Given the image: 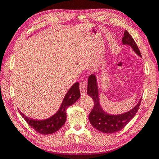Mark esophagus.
Wrapping results in <instances>:
<instances>
[{
    "mask_svg": "<svg viewBox=\"0 0 159 159\" xmlns=\"http://www.w3.org/2000/svg\"><path fill=\"white\" fill-rule=\"evenodd\" d=\"M80 90L82 95H85L87 91V83L85 81H82L80 84Z\"/></svg>",
    "mask_w": 159,
    "mask_h": 159,
    "instance_id": "34e87169",
    "label": "esophagus"
}]
</instances>
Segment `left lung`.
I'll return each instance as SVG.
<instances>
[{
	"label": "left lung",
	"mask_w": 159,
	"mask_h": 159,
	"mask_svg": "<svg viewBox=\"0 0 159 159\" xmlns=\"http://www.w3.org/2000/svg\"><path fill=\"white\" fill-rule=\"evenodd\" d=\"M123 45H127L139 57H142L138 45L127 31H124ZM87 94L93 98L94 107L89 114V120L94 128L104 133H114L125 127L133 119L139 107L142 98L133 109L120 114H110L102 108L99 102V88L96 75H90L88 80Z\"/></svg>",
	"instance_id": "8db88e82"
}]
</instances>
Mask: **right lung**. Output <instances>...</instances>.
I'll return each mask as SVG.
<instances>
[{
    "mask_svg": "<svg viewBox=\"0 0 159 159\" xmlns=\"http://www.w3.org/2000/svg\"><path fill=\"white\" fill-rule=\"evenodd\" d=\"M80 97L79 83L76 82L69 88L61 102L60 109L52 116L43 120L29 118L19 110V112L26 123L35 130L42 134L55 133L64 125L66 120V109L74 104Z\"/></svg>",
    "mask_w": 159,
    "mask_h": 159,
    "instance_id": "1",
    "label": "right lung"
}]
</instances>
